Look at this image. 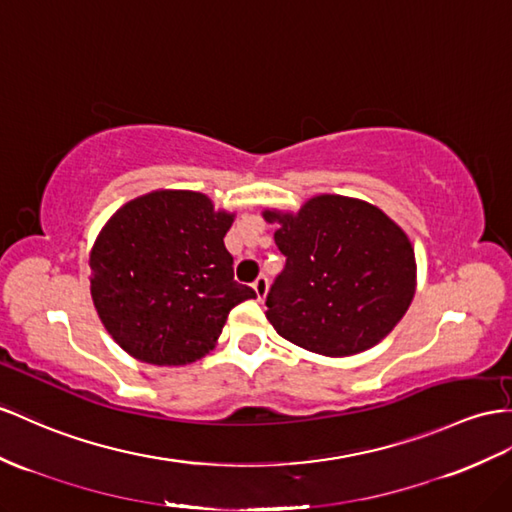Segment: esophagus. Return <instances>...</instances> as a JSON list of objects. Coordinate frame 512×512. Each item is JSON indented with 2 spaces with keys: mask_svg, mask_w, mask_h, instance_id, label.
<instances>
[{
  "mask_svg": "<svg viewBox=\"0 0 512 512\" xmlns=\"http://www.w3.org/2000/svg\"><path fill=\"white\" fill-rule=\"evenodd\" d=\"M253 290L257 294L259 300H264L266 294H268V279L266 277H259L255 283H253Z\"/></svg>",
  "mask_w": 512,
  "mask_h": 512,
  "instance_id": "esophagus-1",
  "label": "esophagus"
}]
</instances>
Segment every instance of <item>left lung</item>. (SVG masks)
I'll list each match as a JSON object with an SVG mask.
<instances>
[{"label": "left lung", "mask_w": 512, "mask_h": 512, "mask_svg": "<svg viewBox=\"0 0 512 512\" xmlns=\"http://www.w3.org/2000/svg\"><path fill=\"white\" fill-rule=\"evenodd\" d=\"M287 257L266 318L287 342L324 357H352L396 329L417 285L409 235L381 207L316 194L298 212L264 209Z\"/></svg>", "instance_id": "obj_1"}]
</instances>
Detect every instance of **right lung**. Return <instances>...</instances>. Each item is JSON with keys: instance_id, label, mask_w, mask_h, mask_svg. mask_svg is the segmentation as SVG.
Masks as SVG:
<instances>
[{"instance_id": "right-lung-1", "label": "right lung", "mask_w": 512, "mask_h": 512, "mask_svg": "<svg viewBox=\"0 0 512 512\" xmlns=\"http://www.w3.org/2000/svg\"><path fill=\"white\" fill-rule=\"evenodd\" d=\"M235 212L192 190H153L116 209L90 248V296L127 355L188 365L214 350L229 311L255 298L233 281Z\"/></svg>"}]
</instances>
